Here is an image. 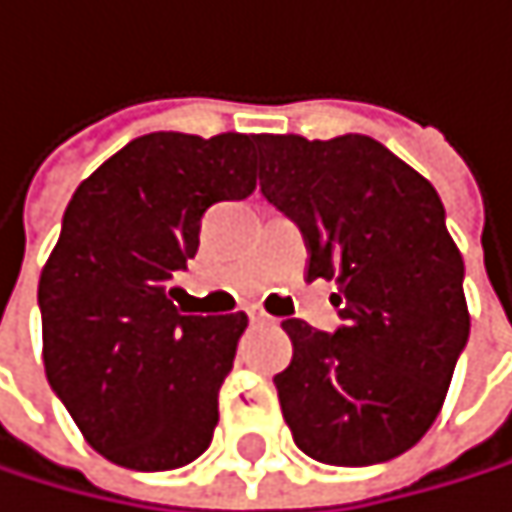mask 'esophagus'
<instances>
[{"instance_id":"esophagus-1","label":"esophagus","mask_w":512,"mask_h":512,"mask_svg":"<svg viewBox=\"0 0 512 512\" xmlns=\"http://www.w3.org/2000/svg\"><path fill=\"white\" fill-rule=\"evenodd\" d=\"M247 314H250V320H253V323H271V320H274V317H271L268 311H262L259 305H253V308H250Z\"/></svg>"}]
</instances>
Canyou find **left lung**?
<instances>
[{"instance_id": "8db88e82", "label": "left lung", "mask_w": 512, "mask_h": 512, "mask_svg": "<svg viewBox=\"0 0 512 512\" xmlns=\"http://www.w3.org/2000/svg\"><path fill=\"white\" fill-rule=\"evenodd\" d=\"M262 195L305 235L308 277L336 280L342 326L287 320L293 360L274 375L296 446L366 467L437 421L470 336L464 259L424 176L363 134L259 137Z\"/></svg>"}]
</instances>
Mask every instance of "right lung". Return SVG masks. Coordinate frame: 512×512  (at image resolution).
<instances>
[{
	"instance_id": "1",
	"label": "right lung",
	"mask_w": 512,
	"mask_h": 512,
	"mask_svg": "<svg viewBox=\"0 0 512 512\" xmlns=\"http://www.w3.org/2000/svg\"><path fill=\"white\" fill-rule=\"evenodd\" d=\"M247 134H146L75 189L39 277L45 375L112 464L173 470L213 440L247 314H180L167 284L201 216L256 189Z\"/></svg>"
}]
</instances>
